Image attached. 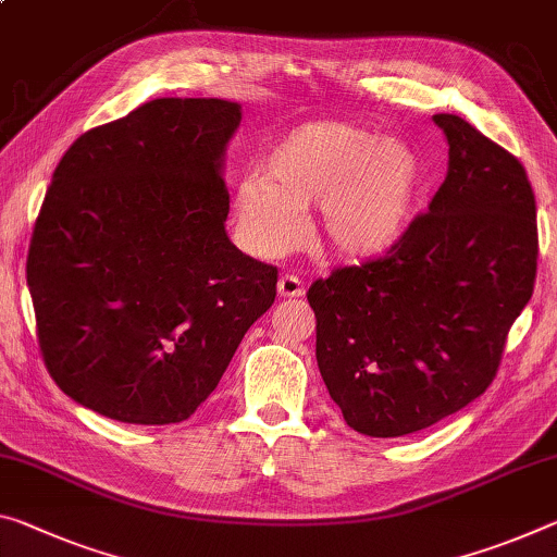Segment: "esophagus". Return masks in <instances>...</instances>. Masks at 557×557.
Instances as JSON below:
<instances>
[{
  "label": "esophagus",
  "instance_id": "34e87169",
  "mask_svg": "<svg viewBox=\"0 0 557 557\" xmlns=\"http://www.w3.org/2000/svg\"><path fill=\"white\" fill-rule=\"evenodd\" d=\"M277 293H280V297H302L305 285L297 275H282L277 282Z\"/></svg>",
  "mask_w": 557,
  "mask_h": 557
}]
</instances>
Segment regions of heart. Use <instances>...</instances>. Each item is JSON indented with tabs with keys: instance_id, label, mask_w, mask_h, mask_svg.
<instances>
[{
	"instance_id": "heart-1",
	"label": "heart",
	"mask_w": 557,
	"mask_h": 557,
	"mask_svg": "<svg viewBox=\"0 0 557 557\" xmlns=\"http://www.w3.org/2000/svg\"><path fill=\"white\" fill-rule=\"evenodd\" d=\"M423 185V161L406 140L376 138L344 121L302 123L272 144L262 175L237 185V233L252 255H282L302 235V210L317 206V237L326 250L372 260L409 233Z\"/></svg>"
}]
</instances>
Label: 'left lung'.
<instances>
[{
    "label": "left lung",
    "mask_w": 557,
    "mask_h": 557,
    "mask_svg": "<svg viewBox=\"0 0 557 557\" xmlns=\"http://www.w3.org/2000/svg\"><path fill=\"white\" fill-rule=\"evenodd\" d=\"M448 173L382 258L312 282L317 367L344 421L394 438L488 389L533 295L535 196L525 168L469 121L436 113Z\"/></svg>",
    "instance_id": "left-lung-1"
}]
</instances>
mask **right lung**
<instances>
[{
  "instance_id": "obj_1",
  "label": "right lung",
  "mask_w": 557,
  "mask_h": 557,
  "mask_svg": "<svg viewBox=\"0 0 557 557\" xmlns=\"http://www.w3.org/2000/svg\"><path fill=\"white\" fill-rule=\"evenodd\" d=\"M240 119L233 101L156 99L86 131L57 165L26 285L51 379L101 417L185 421L275 302L277 268L225 233Z\"/></svg>"
}]
</instances>
